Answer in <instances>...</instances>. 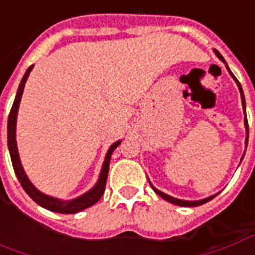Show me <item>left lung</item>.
Here are the masks:
<instances>
[{
  "instance_id": "obj_1",
  "label": "left lung",
  "mask_w": 255,
  "mask_h": 255,
  "mask_svg": "<svg viewBox=\"0 0 255 255\" xmlns=\"http://www.w3.org/2000/svg\"><path fill=\"white\" fill-rule=\"evenodd\" d=\"M214 53H216V56H217V57H219L220 60L223 61V63H225L224 58H223V56H221V54H220L217 50H214ZM227 69H228V72L231 73V76L235 79L236 84H238V87H239V91H241L242 106H243V109H245V127H246V146H247V140H249V124H247V117H246V102H245V95H243V90H242V86H241V83L238 82V79L234 76V73L231 72L230 68L227 67ZM150 184H151V183H150ZM151 187H153V190L155 191V194H158L161 198H164L165 201L173 203V205H179V206H199V205H203V203H206L208 201H210V199H213V198L217 195V194H216V195H212V197L205 198V199H201V201H183V199H177V198H173V197H171V195L165 194V192H162V191H160V190H157V188H155L153 184H151Z\"/></svg>"
}]
</instances>
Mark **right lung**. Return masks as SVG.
I'll list each match as a JSON object with an SVG mask.
<instances>
[{
    "label": "right lung",
    "mask_w": 255,
    "mask_h": 255,
    "mask_svg": "<svg viewBox=\"0 0 255 255\" xmlns=\"http://www.w3.org/2000/svg\"><path fill=\"white\" fill-rule=\"evenodd\" d=\"M34 65H31L27 72L24 73V76L20 82L19 90H17V94L14 98L13 105L10 109L8 119V147L9 153H10V158H12V165H13L14 173L19 179L21 187L24 188V191L32 198V201H35L38 205H41L42 208L47 209V210H52L56 213H63V214H72L78 213L80 210H83L86 208L93 206L95 202L100 201V198L102 197V194L105 191L106 186V177H108V171H109V161H111V155L113 153V150L116 149L117 146L120 144V140H117L116 143H113L108 150L106 153L105 161L102 164V169H101L100 177H98V182L95 183V186L87 192H84L83 195L71 199V201H63V199H57V198L49 197L46 194H43L39 190H36L35 186L30 182V179L25 175L23 165L20 162L19 151H17V144H16V122H17V112H19V105L20 101H21V95L24 91V86L27 79L30 76V72L32 71Z\"/></svg>",
    "instance_id": "obj_1"
}]
</instances>
